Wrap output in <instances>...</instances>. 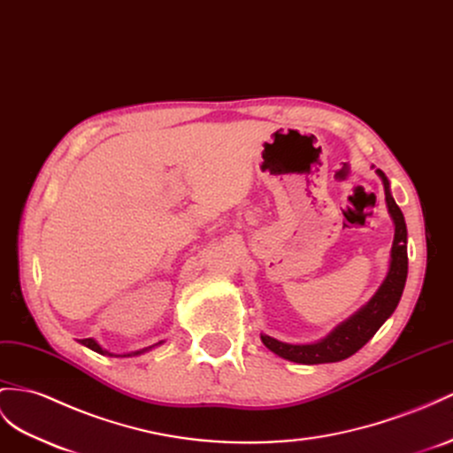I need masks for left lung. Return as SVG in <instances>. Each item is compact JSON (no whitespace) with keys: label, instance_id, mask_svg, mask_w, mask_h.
Masks as SVG:
<instances>
[{"label":"left lung","instance_id":"obj_1","mask_svg":"<svg viewBox=\"0 0 453 453\" xmlns=\"http://www.w3.org/2000/svg\"><path fill=\"white\" fill-rule=\"evenodd\" d=\"M377 173L382 178V183H385L388 212L394 219V242L390 254L392 260L385 283L380 285L377 295L371 298L356 316L344 321L342 326H339L321 342L287 344L268 337V334H262V342L265 344V348H270L273 354L306 365L341 362V359L356 354L359 348L373 337L382 323L390 318L392 311L396 310L403 293L405 277H408V229H405V219L400 206L392 199L387 176L380 170H377Z\"/></svg>","mask_w":453,"mask_h":453}]
</instances>
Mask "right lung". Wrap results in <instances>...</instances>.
Masks as SVG:
<instances>
[{
  "label": "right lung",
  "instance_id": "right-lung-1",
  "mask_svg": "<svg viewBox=\"0 0 453 453\" xmlns=\"http://www.w3.org/2000/svg\"><path fill=\"white\" fill-rule=\"evenodd\" d=\"M80 342H82V344H84V346H88V348H91V350L97 352V354H103V356H114V354H111V352H107V350H103V348H101L94 339H80ZM135 354H139V352H135ZM127 356H132V354H127Z\"/></svg>",
  "mask_w": 453,
  "mask_h": 453
}]
</instances>
